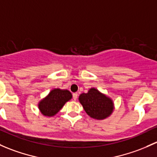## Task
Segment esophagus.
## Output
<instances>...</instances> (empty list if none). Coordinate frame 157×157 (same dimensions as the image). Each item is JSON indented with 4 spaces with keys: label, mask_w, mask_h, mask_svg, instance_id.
I'll return each mask as SVG.
<instances>
[{
    "label": "esophagus",
    "mask_w": 157,
    "mask_h": 157,
    "mask_svg": "<svg viewBox=\"0 0 157 157\" xmlns=\"http://www.w3.org/2000/svg\"><path fill=\"white\" fill-rule=\"evenodd\" d=\"M77 96H78V94H77V92H75V93H73V98H74V100L77 99Z\"/></svg>",
    "instance_id": "esophagus-1"
}]
</instances>
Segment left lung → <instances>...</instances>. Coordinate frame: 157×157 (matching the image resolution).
I'll return each mask as SVG.
<instances>
[{
    "label": "left lung",
    "instance_id": "left-lung-1",
    "mask_svg": "<svg viewBox=\"0 0 157 157\" xmlns=\"http://www.w3.org/2000/svg\"><path fill=\"white\" fill-rule=\"evenodd\" d=\"M78 99L86 113L95 120H105L109 117L114 110L112 98L94 87L90 88L87 93L80 94Z\"/></svg>",
    "mask_w": 157,
    "mask_h": 157
}]
</instances>
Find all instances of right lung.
I'll use <instances>...</instances> for the list:
<instances>
[{"mask_svg":"<svg viewBox=\"0 0 157 157\" xmlns=\"http://www.w3.org/2000/svg\"><path fill=\"white\" fill-rule=\"evenodd\" d=\"M72 98V94L67 90L53 89L37 104L41 113L47 117H52L59 112L65 104Z\"/></svg>","mask_w":157,"mask_h":157,"instance_id":"right-lung-1","label":"right lung"}]
</instances>
